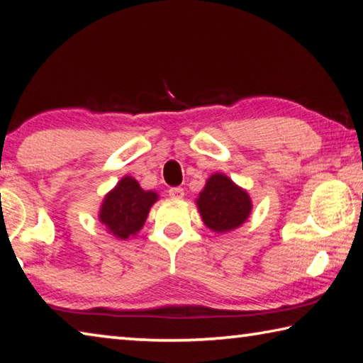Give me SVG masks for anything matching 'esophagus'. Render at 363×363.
I'll list each match as a JSON object with an SVG mask.
<instances>
[{
	"label": "esophagus",
	"mask_w": 363,
	"mask_h": 363,
	"mask_svg": "<svg viewBox=\"0 0 363 363\" xmlns=\"http://www.w3.org/2000/svg\"><path fill=\"white\" fill-rule=\"evenodd\" d=\"M169 196L172 197V199H182V197L184 196V189L183 188H170L169 189Z\"/></svg>",
	"instance_id": "esophagus-1"
}]
</instances>
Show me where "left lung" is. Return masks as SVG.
Here are the masks:
<instances>
[{
    "label": "left lung",
    "mask_w": 363,
    "mask_h": 363,
    "mask_svg": "<svg viewBox=\"0 0 363 363\" xmlns=\"http://www.w3.org/2000/svg\"><path fill=\"white\" fill-rule=\"evenodd\" d=\"M197 207L207 228L215 232H228L246 221L251 211V201L248 193L228 177L215 174L199 194Z\"/></svg>",
    "instance_id": "8db88e82"
}]
</instances>
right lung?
<instances>
[{
  "instance_id": "add662e5",
  "label": "right lung",
  "mask_w": 363,
  "mask_h": 363,
  "mask_svg": "<svg viewBox=\"0 0 363 363\" xmlns=\"http://www.w3.org/2000/svg\"><path fill=\"white\" fill-rule=\"evenodd\" d=\"M158 196L153 191H143L131 177H125L106 196L99 220L118 238L135 235L147 220L150 207Z\"/></svg>"
}]
</instances>
